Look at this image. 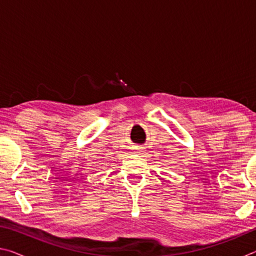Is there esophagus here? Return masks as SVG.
Instances as JSON below:
<instances>
[{
  "label": "esophagus",
  "mask_w": 256,
  "mask_h": 256,
  "mask_svg": "<svg viewBox=\"0 0 256 256\" xmlns=\"http://www.w3.org/2000/svg\"><path fill=\"white\" fill-rule=\"evenodd\" d=\"M144 146H136V148H134V150H136V154H144Z\"/></svg>",
  "instance_id": "obj_1"
}]
</instances>
